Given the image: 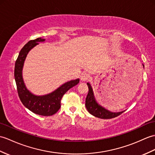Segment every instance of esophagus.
I'll list each match as a JSON object with an SVG mask.
<instances>
[{
    "label": "esophagus",
    "mask_w": 155,
    "mask_h": 155,
    "mask_svg": "<svg viewBox=\"0 0 155 155\" xmlns=\"http://www.w3.org/2000/svg\"><path fill=\"white\" fill-rule=\"evenodd\" d=\"M89 78H90L89 74L86 73H83L81 76V81L82 82H85L86 81H88Z\"/></svg>",
    "instance_id": "1"
}]
</instances>
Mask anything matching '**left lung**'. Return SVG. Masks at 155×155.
I'll return each instance as SVG.
<instances>
[{
    "label": "left lung",
    "instance_id": "obj_1",
    "mask_svg": "<svg viewBox=\"0 0 155 155\" xmlns=\"http://www.w3.org/2000/svg\"><path fill=\"white\" fill-rule=\"evenodd\" d=\"M142 64L144 68V64ZM87 85L89 91L86 98L85 106L88 112L92 116L100 119H111L120 116V114L125 111V110H124L121 111H118V112H114V111H111L106 109L105 107L100 105L97 102L91 84L89 82H87Z\"/></svg>",
    "mask_w": 155,
    "mask_h": 155
}]
</instances>
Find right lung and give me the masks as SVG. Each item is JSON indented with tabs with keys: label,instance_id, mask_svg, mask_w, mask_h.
Wrapping results in <instances>:
<instances>
[{
	"label": "right lung",
	"instance_id": "right-lung-1",
	"mask_svg": "<svg viewBox=\"0 0 155 155\" xmlns=\"http://www.w3.org/2000/svg\"><path fill=\"white\" fill-rule=\"evenodd\" d=\"M45 41V38H39L29 41L19 53L15 63L14 78L19 98L24 106L32 112L43 116L55 114L60 109L61 100L63 96L79 82V78L64 82L55 91L45 95H35L27 88L24 83L22 71L25 60L28 53L40 42Z\"/></svg>",
	"mask_w": 155,
	"mask_h": 155
}]
</instances>
